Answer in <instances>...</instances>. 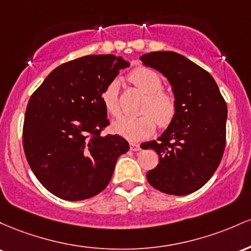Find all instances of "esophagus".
Returning <instances> with one entry per match:
<instances>
[{
  "mask_svg": "<svg viewBox=\"0 0 251 251\" xmlns=\"http://www.w3.org/2000/svg\"><path fill=\"white\" fill-rule=\"evenodd\" d=\"M140 149H141L140 145H137V143H133V142L130 143V151H139Z\"/></svg>",
  "mask_w": 251,
  "mask_h": 251,
  "instance_id": "esophagus-1",
  "label": "esophagus"
}]
</instances>
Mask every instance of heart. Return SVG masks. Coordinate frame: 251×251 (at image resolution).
I'll use <instances>...</instances> for the list:
<instances>
[{
    "label": "heart",
    "instance_id": "obj_1",
    "mask_svg": "<svg viewBox=\"0 0 251 251\" xmlns=\"http://www.w3.org/2000/svg\"><path fill=\"white\" fill-rule=\"evenodd\" d=\"M129 80L146 95L141 115L137 117L122 116L115 121L111 130L125 139L137 142L151 136L155 130V121L160 126H167L173 121L176 112V97L171 92L162 90L160 75L148 67H136L129 75ZM102 103L105 110L112 116L121 112L118 100V83L111 80L102 91Z\"/></svg>",
    "mask_w": 251,
    "mask_h": 251
}]
</instances>
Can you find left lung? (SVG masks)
Instances as JSON below:
<instances>
[{
  "label": "left lung",
  "mask_w": 251,
  "mask_h": 251,
  "mask_svg": "<svg viewBox=\"0 0 251 251\" xmlns=\"http://www.w3.org/2000/svg\"><path fill=\"white\" fill-rule=\"evenodd\" d=\"M140 59L167 78L176 102L168 128L157 141L145 143L159 155L147 180L163 193L190 194L209 181L223 156L226 103L212 75L184 55L161 50Z\"/></svg>",
  "instance_id": "8db88e82"
}]
</instances>
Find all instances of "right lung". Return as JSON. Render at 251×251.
I'll use <instances>...</instances> for the list:
<instances>
[{"label": "right lung", "instance_id": "obj_1", "mask_svg": "<svg viewBox=\"0 0 251 251\" xmlns=\"http://www.w3.org/2000/svg\"><path fill=\"white\" fill-rule=\"evenodd\" d=\"M128 61L114 54L86 55L53 70L30 96L22 143L42 186L65 201H84L108 186L118 156L129 151L106 126L102 91Z\"/></svg>", "mask_w": 251, "mask_h": 251}]
</instances>
